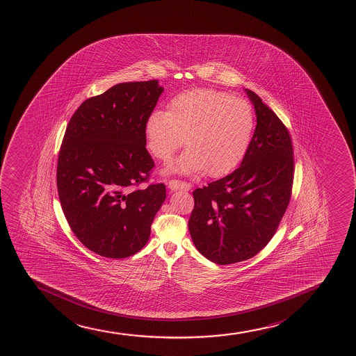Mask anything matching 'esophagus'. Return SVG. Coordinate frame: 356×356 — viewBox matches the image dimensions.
<instances>
[{
  "mask_svg": "<svg viewBox=\"0 0 356 356\" xmlns=\"http://www.w3.org/2000/svg\"><path fill=\"white\" fill-rule=\"evenodd\" d=\"M168 187L172 192H176V191H189L192 186L187 184V182H184V181L170 180L168 182Z\"/></svg>",
  "mask_w": 356,
  "mask_h": 356,
  "instance_id": "1",
  "label": "esophagus"
}]
</instances>
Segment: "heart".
<instances>
[{"label": "heart", "mask_w": 356, "mask_h": 356, "mask_svg": "<svg viewBox=\"0 0 356 356\" xmlns=\"http://www.w3.org/2000/svg\"><path fill=\"white\" fill-rule=\"evenodd\" d=\"M256 129L252 105L231 93L212 88L181 92L167 111L152 112L145 124L150 152L168 162L186 143L189 148L170 170L184 175L206 169L213 177L232 172L243 161Z\"/></svg>", "instance_id": "obj_1"}]
</instances>
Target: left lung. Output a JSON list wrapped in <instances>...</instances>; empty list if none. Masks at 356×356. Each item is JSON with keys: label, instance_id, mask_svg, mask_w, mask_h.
Wrapping results in <instances>:
<instances>
[{"label": "left lung", "instance_id": "obj_1", "mask_svg": "<svg viewBox=\"0 0 356 356\" xmlns=\"http://www.w3.org/2000/svg\"><path fill=\"white\" fill-rule=\"evenodd\" d=\"M256 111L251 145L239 167L193 192L188 228L202 256L219 265L250 259L276 233L293 182L291 137L276 113L245 88Z\"/></svg>", "mask_w": 356, "mask_h": 356}]
</instances>
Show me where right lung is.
<instances>
[{
	"label": "right lung",
	"instance_id": "obj_1",
	"mask_svg": "<svg viewBox=\"0 0 356 356\" xmlns=\"http://www.w3.org/2000/svg\"><path fill=\"white\" fill-rule=\"evenodd\" d=\"M163 92L159 80L115 85L85 100L61 144L56 186L70 227L85 248L112 259L148 243L165 186L148 180L154 161L145 124Z\"/></svg>",
	"mask_w": 356,
	"mask_h": 356
}]
</instances>
